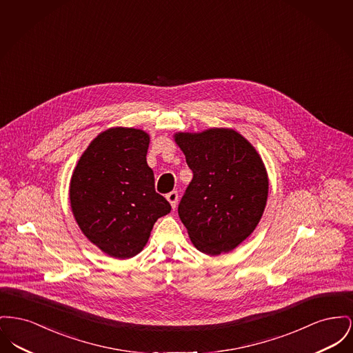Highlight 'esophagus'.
<instances>
[{
    "label": "esophagus",
    "instance_id": "esophagus-1",
    "mask_svg": "<svg viewBox=\"0 0 353 353\" xmlns=\"http://www.w3.org/2000/svg\"><path fill=\"white\" fill-rule=\"evenodd\" d=\"M166 200L169 201L170 207L174 209L176 205H177V200H179V194H177V192H176V190H173V192L168 193V194H166Z\"/></svg>",
    "mask_w": 353,
    "mask_h": 353
}]
</instances>
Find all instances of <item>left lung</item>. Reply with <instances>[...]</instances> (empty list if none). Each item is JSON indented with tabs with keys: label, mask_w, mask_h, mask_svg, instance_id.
Returning <instances> with one entry per match:
<instances>
[{
	"label": "left lung",
	"mask_w": 353,
	"mask_h": 353,
	"mask_svg": "<svg viewBox=\"0 0 353 353\" xmlns=\"http://www.w3.org/2000/svg\"><path fill=\"white\" fill-rule=\"evenodd\" d=\"M193 179L179 205L190 241L208 256L228 253L252 234L268 200L270 179L261 156L230 128L177 132Z\"/></svg>",
	"instance_id": "left-lung-1"
}]
</instances>
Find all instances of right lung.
I'll list each match as a JSON object with an SVG mask.
<instances>
[{
    "mask_svg": "<svg viewBox=\"0 0 353 353\" xmlns=\"http://www.w3.org/2000/svg\"><path fill=\"white\" fill-rule=\"evenodd\" d=\"M149 141L143 129L109 128L92 140L72 173L74 220L93 245L114 259L139 254L157 219L170 212L154 190L146 163Z\"/></svg>",
    "mask_w": 353,
    "mask_h": 353,
    "instance_id": "right-lung-1",
    "label": "right lung"
}]
</instances>
